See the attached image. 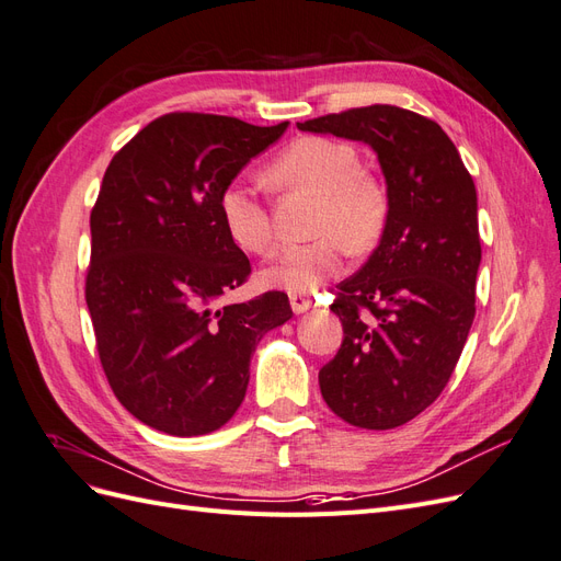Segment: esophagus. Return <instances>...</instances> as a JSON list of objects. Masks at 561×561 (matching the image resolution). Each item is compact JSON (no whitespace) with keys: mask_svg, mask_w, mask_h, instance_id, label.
<instances>
[{"mask_svg":"<svg viewBox=\"0 0 561 561\" xmlns=\"http://www.w3.org/2000/svg\"><path fill=\"white\" fill-rule=\"evenodd\" d=\"M290 307L299 316V313H307L313 307V301L304 295H290Z\"/></svg>","mask_w":561,"mask_h":561,"instance_id":"esophagus-1","label":"esophagus"}]
</instances>
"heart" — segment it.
<instances>
[{"mask_svg":"<svg viewBox=\"0 0 561 561\" xmlns=\"http://www.w3.org/2000/svg\"><path fill=\"white\" fill-rule=\"evenodd\" d=\"M360 168L358 151L328 138H301L268 163L266 180L276 190L318 196L313 233L320 239L271 254L260 271L266 287L311 295L342 271L346 248L367 252L379 243L388 222V194ZM217 215L236 248L262 254L271 245L268 213L250 186L227 184L217 196Z\"/></svg>","mask_w":561,"mask_h":561,"instance_id":"1","label":"heart"}]
</instances>
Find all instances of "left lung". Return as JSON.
Returning a JSON list of instances; mask_svg holds the SVG:
<instances>
[{
	"instance_id": "left-lung-1",
	"label": "left lung",
	"mask_w": 561,
	"mask_h": 561,
	"mask_svg": "<svg viewBox=\"0 0 561 561\" xmlns=\"http://www.w3.org/2000/svg\"><path fill=\"white\" fill-rule=\"evenodd\" d=\"M297 128L365 142L379 159L388 222L339 285L332 311L344 342L318 383L351 426L398 428L443 393L472 325L482 262L474 182L447 133L410 110L355 107Z\"/></svg>"
}]
</instances>
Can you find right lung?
Listing matches in <instances>:
<instances>
[{"label": "right lung", "mask_w": 561, "mask_h": 561, "mask_svg": "<svg viewBox=\"0 0 561 561\" xmlns=\"http://www.w3.org/2000/svg\"><path fill=\"white\" fill-rule=\"evenodd\" d=\"M285 128L175 112L107 168L91 213L87 304L114 396L149 428L194 437L225 426L260 339L293 318L283 293L219 304L250 262L225 233L217 196Z\"/></svg>", "instance_id": "1"}]
</instances>
